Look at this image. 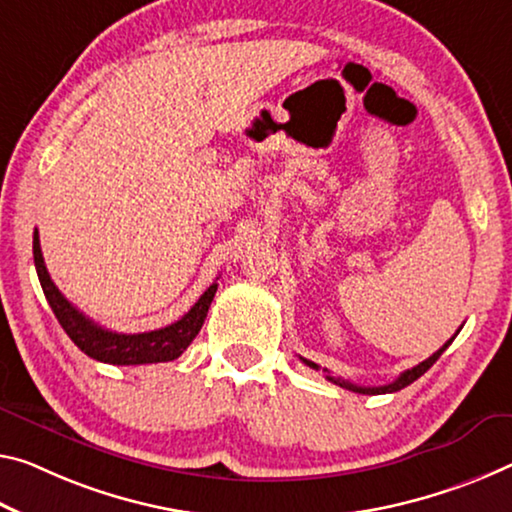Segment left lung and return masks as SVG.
Returning <instances> with one entry per match:
<instances>
[{"label": "left lung", "mask_w": 512, "mask_h": 512, "mask_svg": "<svg viewBox=\"0 0 512 512\" xmlns=\"http://www.w3.org/2000/svg\"><path fill=\"white\" fill-rule=\"evenodd\" d=\"M446 346H449V344H444V346L440 348V351H437V353H433V355H431V358L424 360V362H419L417 367H412V369H408V371H403L401 376L394 380V383L383 385V387H360V385H353V383H348V380H342V378H337V376H330V371H328V369H323V373H326V378L330 380V383H335V385H339V387H346V389H351V392H358V394H385V392H399V389H403L405 385L415 383V380H417L419 376H424V373L433 367L435 360L440 358V355L446 351ZM300 360H303V362H305L307 367H310V369L321 371L319 364H314V362L305 360V358H300Z\"/></svg>", "instance_id": "1"}]
</instances>
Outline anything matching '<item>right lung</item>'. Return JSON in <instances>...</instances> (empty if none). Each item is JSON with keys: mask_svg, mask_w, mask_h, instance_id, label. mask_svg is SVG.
I'll return each mask as SVG.
<instances>
[{"mask_svg": "<svg viewBox=\"0 0 512 512\" xmlns=\"http://www.w3.org/2000/svg\"><path fill=\"white\" fill-rule=\"evenodd\" d=\"M34 264L36 273L43 287V294L50 303L52 312L59 319L61 328L66 335L79 346L88 358L118 364V367H129V364H154V362H170L177 360L186 351L207 319L209 305H212L218 285L214 282L205 294L198 298V303L186 312L180 321L170 323L166 328L139 332V335H120V332L104 330L97 326L88 316L81 314L70 300L61 294L45 269L43 253H40L38 230L34 232Z\"/></svg>", "mask_w": 512, "mask_h": 512, "instance_id": "1", "label": "right lung"}]
</instances>
